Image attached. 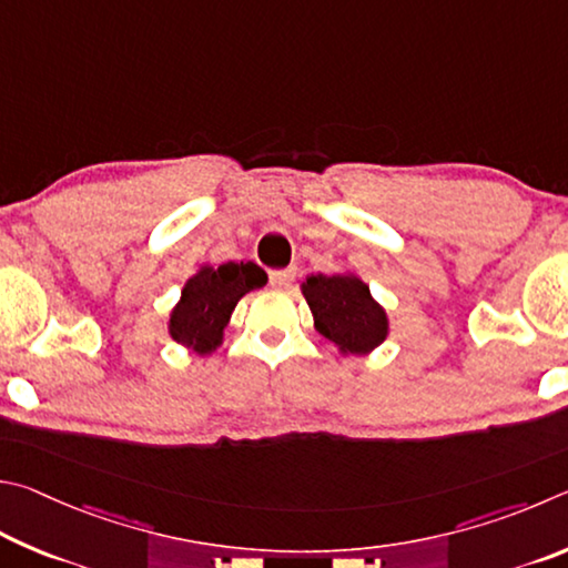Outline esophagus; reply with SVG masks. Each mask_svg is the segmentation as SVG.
Listing matches in <instances>:
<instances>
[{
	"instance_id": "34e87169",
	"label": "esophagus",
	"mask_w": 568,
	"mask_h": 568,
	"mask_svg": "<svg viewBox=\"0 0 568 568\" xmlns=\"http://www.w3.org/2000/svg\"><path fill=\"white\" fill-rule=\"evenodd\" d=\"M296 276V268H276V272H268V284L274 286V290H286L294 282Z\"/></svg>"
}]
</instances>
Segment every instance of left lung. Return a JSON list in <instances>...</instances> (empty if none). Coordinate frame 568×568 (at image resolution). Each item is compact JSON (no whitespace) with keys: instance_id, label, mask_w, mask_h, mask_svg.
<instances>
[{"instance_id":"obj_1","label":"left lung","mask_w":568,"mask_h":568,"mask_svg":"<svg viewBox=\"0 0 568 568\" xmlns=\"http://www.w3.org/2000/svg\"><path fill=\"white\" fill-rule=\"evenodd\" d=\"M302 294L314 314V326L342 354H369L389 334L384 306L354 274H310Z\"/></svg>"}]
</instances>
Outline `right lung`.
Masks as SVG:
<instances>
[{
	"instance_id": "add662e5",
	"label": "right lung",
	"mask_w": 568,
	"mask_h": 568,
	"mask_svg": "<svg viewBox=\"0 0 568 568\" xmlns=\"http://www.w3.org/2000/svg\"><path fill=\"white\" fill-rule=\"evenodd\" d=\"M264 284V268L254 262L199 266V272L186 278L182 300L169 314V334L199 356L212 354L224 339L236 302Z\"/></svg>"
}]
</instances>
